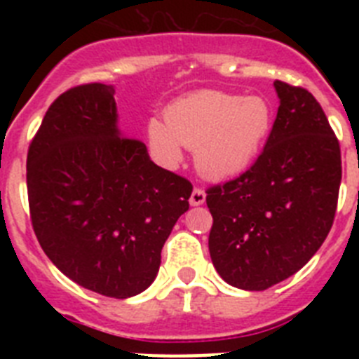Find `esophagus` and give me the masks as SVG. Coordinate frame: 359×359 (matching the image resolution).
Segmentation results:
<instances>
[{"label":"esophagus","mask_w":359,"mask_h":359,"mask_svg":"<svg viewBox=\"0 0 359 359\" xmlns=\"http://www.w3.org/2000/svg\"><path fill=\"white\" fill-rule=\"evenodd\" d=\"M205 199H207V194H205V190H201V189H198V187H196L194 190H192V194H190V205H192V207H199V205H203V203H205Z\"/></svg>","instance_id":"1"}]
</instances>
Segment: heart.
Returning <instances> with one entry per match:
<instances>
[{"label":"heart","instance_id":"b5f03b06","mask_svg":"<svg viewBox=\"0 0 359 359\" xmlns=\"http://www.w3.org/2000/svg\"><path fill=\"white\" fill-rule=\"evenodd\" d=\"M273 128V107L261 95L205 90L183 97L165 109V123L149 120L147 138L167 167L194 149L198 172L221 182L248 169Z\"/></svg>","mask_w":359,"mask_h":359}]
</instances>
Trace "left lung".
Masks as SVG:
<instances>
[{"label": "left lung", "instance_id": "left-lung-1", "mask_svg": "<svg viewBox=\"0 0 359 359\" xmlns=\"http://www.w3.org/2000/svg\"><path fill=\"white\" fill-rule=\"evenodd\" d=\"M278 111L264 151L246 172L207 190L208 250L230 286L264 291L318 252L334 221L340 144L304 88L275 81Z\"/></svg>", "mask_w": 359, "mask_h": 359}]
</instances>
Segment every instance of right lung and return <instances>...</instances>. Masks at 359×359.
<instances>
[{"label": "right lung", "mask_w": 359, "mask_h": 359, "mask_svg": "<svg viewBox=\"0 0 359 359\" xmlns=\"http://www.w3.org/2000/svg\"><path fill=\"white\" fill-rule=\"evenodd\" d=\"M115 88H72L48 107L27 158L32 226L79 286L129 298L156 278L192 185L118 129Z\"/></svg>", "instance_id": "right-lung-1"}]
</instances>
